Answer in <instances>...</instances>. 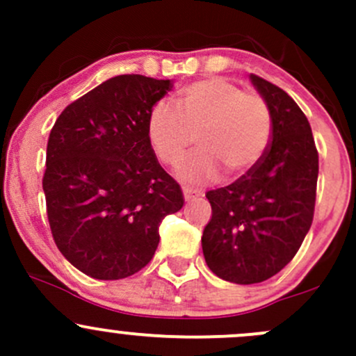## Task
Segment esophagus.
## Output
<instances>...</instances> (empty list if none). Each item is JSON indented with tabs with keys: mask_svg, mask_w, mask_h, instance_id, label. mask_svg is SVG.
<instances>
[{
	"mask_svg": "<svg viewBox=\"0 0 356 356\" xmlns=\"http://www.w3.org/2000/svg\"><path fill=\"white\" fill-rule=\"evenodd\" d=\"M182 193H184V198H186V201H193V200L200 198V196H201L198 191H193L191 188H182Z\"/></svg>",
	"mask_w": 356,
	"mask_h": 356,
	"instance_id": "esophagus-1",
	"label": "esophagus"
}]
</instances>
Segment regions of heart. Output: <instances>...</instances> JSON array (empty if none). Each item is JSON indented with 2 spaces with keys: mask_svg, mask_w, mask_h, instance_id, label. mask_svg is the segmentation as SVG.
I'll list each match as a JSON object with an SVG mask.
<instances>
[{
  "mask_svg": "<svg viewBox=\"0 0 356 356\" xmlns=\"http://www.w3.org/2000/svg\"><path fill=\"white\" fill-rule=\"evenodd\" d=\"M196 132L201 149L179 167L184 181H211L220 167L229 175L246 174L270 143V106L257 92H245L224 77H211L181 89L177 106L158 102L149 110L146 134L163 165L175 167L195 143Z\"/></svg>",
  "mask_w": 356,
  "mask_h": 356,
  "instance_id": "heart-1",
  "label": "heart"
}]
</instances>
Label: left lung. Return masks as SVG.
I'll return each instance as SVG.
<instances>
[{"label":"left lung","mask_w":356,"mask_h":356,"mask_svg":"<svg viewBox=\"0 0 356 356\" xmlns=\"http://www.w3.org/2000/svg\"><path fill=\"white\" fill-rule=\"evenodd\" d=\"M250 77L270 106V145L238 181L207 193L211 218L201 238L210 270L236 284L267 281L293 260L317 198L318 152L308 118L288 92Z\"/></svg>","instance_id":"left-lung-1"}]
</instances>
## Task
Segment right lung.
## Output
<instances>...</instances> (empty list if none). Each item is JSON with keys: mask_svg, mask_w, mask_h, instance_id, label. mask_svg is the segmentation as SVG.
<instances>
[{"mask_svg": "<svg viewBox=\"0 0 356 356\" xmlns=\"http://www.w3.org/2000/svg\"><path fill=\"white\" fill-rule=\"evenodd\" d=\"M170 81L117 75L56 118L46 149V213L63 257L102 281L136 274L155 254L161 220L184 204L146 134Z\"/></svg>", "mask_w": 356, "mask_h": 356, "instance_id": "right-lung-1", "label": "right lung"}]
</instances>
